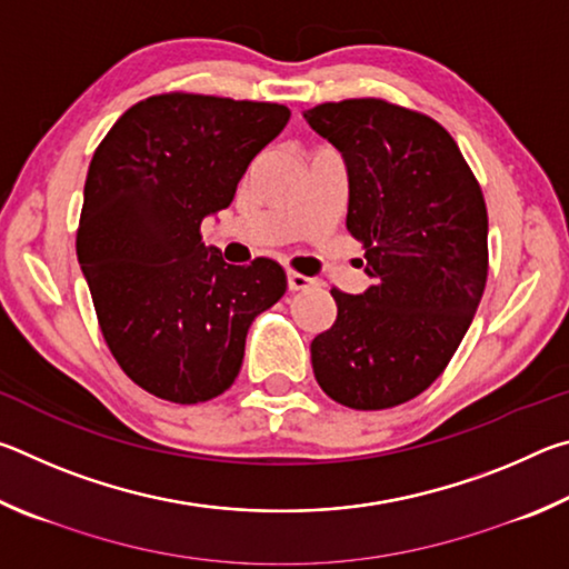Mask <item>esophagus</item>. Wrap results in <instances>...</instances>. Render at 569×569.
<instances>
[{
    "instance_id": "34e87169",
    "label": "esophagus",
    "mask_w": 569,
    "mask_h": 569,
    "mask_svg": "<svg viewBox=\"0 0 569 569\" xmlns=\"http://www.w3.org/2000/svg\"><path fill=\"white\" fill-rule=\"evenodd\" d=\"M286 281H288V288H291V291H303V288L316 283L313 278H308V276H303V273H296V271H288Z\"/></svg>"
}]
</instances>
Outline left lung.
Listing matches in <instances>:
<instances>
[{
	"mask_svg": "<svg viewBox=\"0 0 569 569\" xmlns=\"http://www.w3.org/2000/svg\"><path fill=\"white\" fill-rule=\"evenodd\" d=\"M306 122L349 172L346 228L373 286L331 288L339 313L311 341L319 387L349 409L419 397L459 349L487 286V206L437 120L379 98L323 102Z\"/></svg>",
	"mask_w": 569,
	"mask_h": 569,
	"instance_id": "8db88e82",
	"label": "left lung"
}]
</instances>
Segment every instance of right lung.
<instances>
[{
  "label": "right lung",
  "mask_w": 569,
  "mask_h": 569,
  "mask_svg": "<svg viewBox=\"0 0 569 569\" xmlns=\"http://www.w3.org/2000/svg\"><path fill=\"white\" fill-rule=\"evenodd\" d=\"M288 118L276 102L152 94L94 150L77 261L104 343L152 397H220L243 363L250 323L286 293L281 266L226 263L200 240V223L230 206L250 160Z\"/></svg>",
  "instance_id": "right-lung-1"
}]
</instances>
